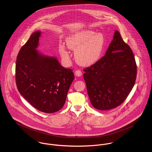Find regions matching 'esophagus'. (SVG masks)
<instances>
[{
    "instance_id": "1",
    "label": "esophagus",
    "mask_w": 152,
    "mask_h": 152,
    "mask_svg": "<svg viewBox=\"0 0 152 152\" xmlns=\"http://www.w3.org/2000/svg\"><path fill=\"white\" fill-rule=\"evenodd\" d=\"M75 75L77 76V77H80L82 75V71L80 69H77L75 71Z\"/></svg>"
}]
</instances>
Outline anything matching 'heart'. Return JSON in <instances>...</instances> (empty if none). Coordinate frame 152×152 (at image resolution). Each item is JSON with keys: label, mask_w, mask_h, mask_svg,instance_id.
<instances>
[{"label": "heart", "mask_w": 152, "mask_h": 152, "mask_svg": "<svg viewBox=\"0 0 152 152\" xmlns=\"http://www.w3.org/2000/svg\"><path fill=\"white\" fill-rule=\"evenodd\" d=\"M66 44L69 48L75 50V57L78 63L89 66L101 58L105 46V39L101 33L86 29L69 36L66 39ZM59 51L64 58H69L70 52L64 45L60 46Z\"/></svg>", "instance_id": "obj_1"}]
</instances>
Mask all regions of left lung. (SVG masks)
<instances>
[{
    "label": "left lung",
    "mask_w": 152,
    "mask_h": 152,
    "mask_svg": "<svg viewBox=\"0 0 152 152\" xmlns=\"http://www.w3.org/2000/svg\"><path fill=\"white\" fill-rule=\"evenodd\" d=\"M84 71L92 106L105 110L119 106L126 99L135 83L137 66L130 47L116 30L105 55Z\"/></svg>",
    "instance_id": "8db88e82"
}]
</instances>
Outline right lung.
I'll use <instances>...</instances> for the list:
<instances>
[{"mask_svg": "<svg viewBox=\"0 0 152 152\" xmlns=\"http://www.w3.org/2000/svg\"><path fill=\"white\" fill-rule=\"evenodd\" d=\"M41 32L33 33L17 57L16 83L20 94L33 107L44 113L62 108L74 79L72 70L54 57L39 53L36 48Z\"/></svg>", "mask_w": 152, "mask_h": 152, "instance_id": "right-lung-1", "label": "right lung"}]
</instances>
